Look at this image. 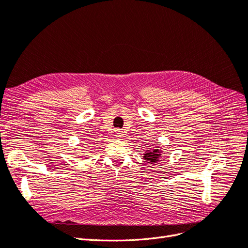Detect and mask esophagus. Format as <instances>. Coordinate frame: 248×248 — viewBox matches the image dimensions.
Returning a JSON list of instances; mask_svg holds the SVG:
<instances>
[{
    "label": "esophagus",
    "mask_w": 248,
    "mask_h": 248,
    "mask_svg": "<svg viewBox=\"0 0 248 248\" xmlns=\"http://www.w3.org/2000/svg\"><path fill=\"white\" fill-rule=\"evenodd\" d=\"M115 136L117 137V138H122L123 136H124V132L120 130V129H116L115 130Z\"/></svg>",
    "instance_id": "obj_1"
}]
</instances>
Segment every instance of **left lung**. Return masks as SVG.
Listing matches in <instances>:
<instances>
[{"instance_id":"obj_1","label":"left lung","mask_w":248,"mask_h":248,"mask_svg":"<svg viewBox=\"0 0 248 248\" xmlns=\"http://www.w3.org/2000/svg\"><path fill=\"white\" fill-rule=\"evenodd\" d=\"M162 155V151L159 150V147H155L151 150L148 148V151H145V154L143 155V159L148 162V163H157V162L160 161V158Z\"/></svg>"}]
</instances>
